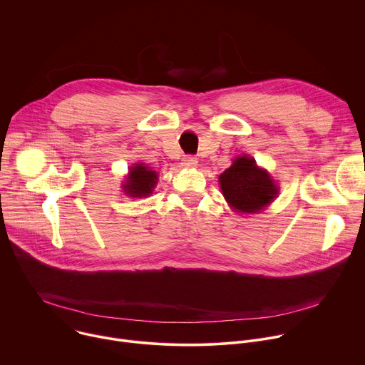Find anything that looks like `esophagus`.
I'll return each mask as SVG.
<instances>
[{"instance_id": "obj_1", "label": "esophagus", "mask_w": 365, "mask_h": 365, "mask_svg": "<svg viewBox=\"0 0 365 365\" xmlns=\"http://www.w3.org/2000/svg\"><path fill=\"white\" fill-rule=\"evenodd\" d=\"M197 158L195 157H192V155H185L184 158H182V164L185 165V167H197Z\"/></svg>"}]
</instances>
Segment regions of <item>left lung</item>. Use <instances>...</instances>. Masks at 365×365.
Listing matches in <instances>:
<instances>
[{
    "instance_id": "8db88e82",
    "label": "left lung",
    "mask_w": 365,
    "mask_h": 365,
    "mask_svg": "<svg viewBox=\"0 0 365 365\" xmlns=\"http://www.w3.org/2000/svg\"><path fill=\"white\" fill-rule=\"evenodd\" d=\"M220 185L227 202L240 212H257L276 198L277 187L270 175L256 165L250 157L235 160L220 177Z\"/></svg>"
}]
</instances>
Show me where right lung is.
<instances>
[{
	"label": "right lung",
	"mask_w": 365,
	"mask_h": 365,
	"mask_svg": "<svg viewBox=\"0 0 365 365\" xmlns=\"http://www.w3.org/2000/svg\"><path fill=\"white\" fill-rule=\"evenodd\" d=\"M157 180L158 175L155 171L145 167L143 164H136L129 171L126 182L123 184V191L126 195L135 198L148 197L153 192Z\"/></svg>",
	"instance_id": "right-lung-1"
}]
</instances>
